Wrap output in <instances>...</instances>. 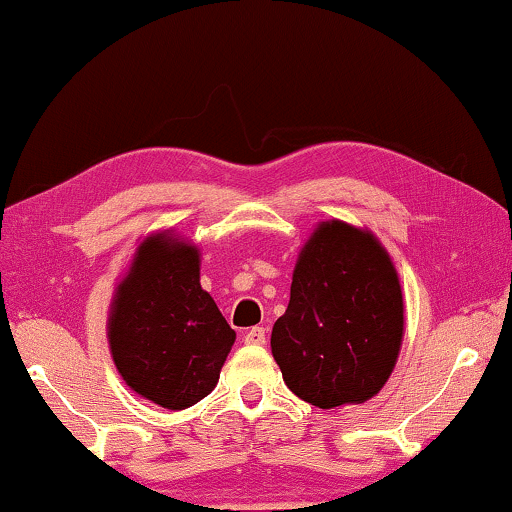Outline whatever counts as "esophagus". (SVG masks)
Here are the masks:
<instances>
[{"label":"esophagus","instance_id":"34e87169","mask_svg":"<svg viewBox=\"0 0 512 512\" xmlns=\"http://www.w3.org/2000/svg\"><path fill=\"white\" fill-rule=\"evenodd\" d=\"M267 341V332L263 327H251L245 334V343L247 345H265Z\"/></svg>","mask_w":512,"mask_h":512}]
</instances>
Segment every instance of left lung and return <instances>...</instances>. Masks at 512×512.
Instances as JSON below:
<instances>
[{
    "instance_id": "8db88e82",
    "label": "left lung",
    "mask_w": 512,
    "mask_h": 512,
    "mask_svg": "<svg viewBox=\"0 0 512 512\" xmlns=\"http://www.w3.org/2000/svg\"><path fill=\"white\" fill-rule=\"evenodd\" d=\"M405 334L403 288L389 251L368 229L320 222L297 256L290 302L272 327L286 387L332 410L387 384Z\"/></svg>"
}]
</instances>
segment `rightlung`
I'll use <instances>...</instances> for the list:
<instances>
[{
    "label": "right lung",
    "instance_id": "right-lung-1",
    "mask_svg": "<svg viewBox=\"0 0 512 512\" xmlns=\"http://www.w3.org/2000/svg\"><path fill=\"white\" fill-rule=\"evenodd\" d=\"M109 350L128 387L185 410L217 387L235 332L201 288V254L171 229L146 235L114 288Z\"/></svg>",
    "mask_w": 512,
    "mask_h": 512
}]
</instances>
